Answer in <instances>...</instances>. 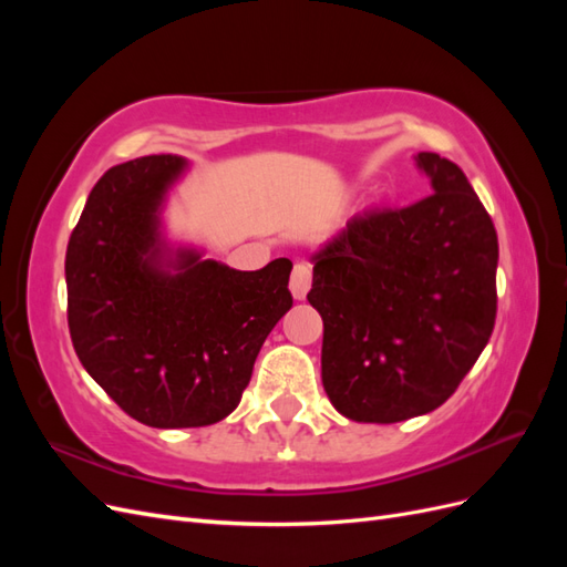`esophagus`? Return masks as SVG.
Masks as SVG:
<instances>
[{
	"mask_svg": "<svg viewBox=\"0 0 567 567\" xmlns=\"http://www.w3.org/2000/svg\"><path fill=\"white\" fill-rule=\"evenodd\" d=\"M312 286V271L307 265H296L293 274H290V293H293L296 300H305L307 293H310Z\"/></svg>",
	"mask_w": 567,
	"mask_h": 567,
	"instance_id": "34e87169",
	"label": "esophagus"
}]
</instances>
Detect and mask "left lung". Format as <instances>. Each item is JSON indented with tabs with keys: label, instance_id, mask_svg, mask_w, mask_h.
I'll return each instance as SVG.
<instances>
[{
	"label": "left lung",
	"instance_id": "left-lung-1",
	"mask_svg": "<svg viewBox=\"0 0 567 567\" xmlns=\"http://www.w3.org/2000/svg\"><path fill=\"white\" fill-rule=\"evenodd\" d=\"M427 196L369 213L312 252L321 383L359 423H398L450 400L494 329L499 241L461 169L416 153Z\"/></svg>",
	"mask_w": 567,
	"mask_h": 567
}]
</instances>
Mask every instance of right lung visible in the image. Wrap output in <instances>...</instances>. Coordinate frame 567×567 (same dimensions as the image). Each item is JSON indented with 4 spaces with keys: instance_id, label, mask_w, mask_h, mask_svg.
<instances>
[{
    "instance_id": "right-lung-1",
    "label": "right lung",
    "mask_w": 567,
    "mask_h": 567,
    "mask_svg": "<svg viewBox=\"0 0 567 567\" xmlns=\"http://www.w3.org/2000/svg\"><path fill=\"white\" fill-rule=\"evenodd\" d=\"M192 163L144 156L111 167L65 252L68 329L82 367L151 427H200L241 402L252 364L290 310V260L241 271L167 231Z\"/></svg>"
}]
</instances>
